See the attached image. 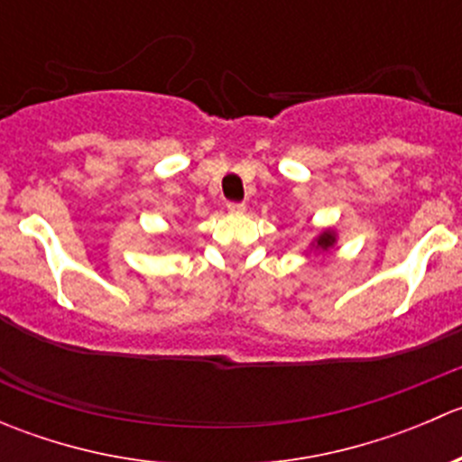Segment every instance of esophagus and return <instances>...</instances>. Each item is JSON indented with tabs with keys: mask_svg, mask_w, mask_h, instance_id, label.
<instances>
[{
	"mask_svg": "<svg viewBox=\"0 0 462 462\" xmlns=\"http://www.w3.org/2000/svg\"><path fill=\"white\" fill-rule=\"evenodd\" d=\"M227 212L230 214H244L245 203H227Z\"/></svg>",
	"mask_w": 462,
	"mask_h": 462,
	"instance_id": "esophagus-1",
	"label": "esophagus"
}]
</instances>
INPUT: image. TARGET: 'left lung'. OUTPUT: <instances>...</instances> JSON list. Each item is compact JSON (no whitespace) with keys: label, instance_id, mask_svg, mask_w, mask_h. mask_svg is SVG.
<instances>
[{"label":"left lung","instance_id":"obj_1","mask_svg":"<svg viewBox=\"0 0 462 462\" xmlns=\"http://www.w3.org/2000/svg\"><path fill=\"white\" fill-rule=\"evenodd\" d=\"M335 244H337V232L335 230H321L318 236L313 239V244H310V250L318 254H324V253H330V250L335 248Z\"/></svg>","mask_w":462,"mask_h":462}]
</instances>
